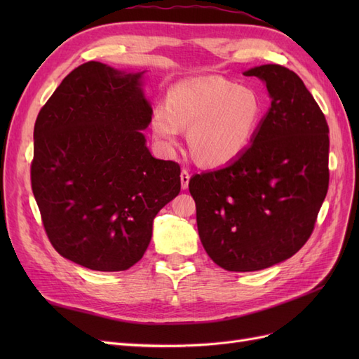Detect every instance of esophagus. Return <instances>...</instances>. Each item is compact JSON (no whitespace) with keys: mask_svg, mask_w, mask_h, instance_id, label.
<instances>
[{"mask_svg":"<svg viewBox=\"0 0 359 359\" xmlns=\"http://www.w3.org/2000/svg\"><path fill=\"white\" fill-rule=\"evenodd\" d=\"M180 178H181V187H182V190H186V189L189 187V181H190V173H189V170L182 169Z\"/></svg>","mask_w":359,"mask_h":359,"instance_id":"1","label":"esophagus"}]
</instances>
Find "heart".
Returning <instances> with one entry per match:
<instances>
[{
  "label": "heart",
  "mask_w": 359,
  "mask_h": 359,
  "mask_svg": "<svg viewBox=\"0 0 359 359\" xmlns=\"http://www.w3.org/2000/svg\"><path fill=\"white\" fill-rule=\"evenodd\" d=\"M259 94L222 78L180 82L170 86L166 103L154 107L151 130L166 153L178 145L181 128H189L191 154L205 166H223L253 142L262 121Z\"/></svg>",
  "instance_id": "b5f03b06"
}]
</instances>
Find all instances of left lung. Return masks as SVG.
I'll return each instance as SVG.
<instances>
[{
  "label": "left lung",
  "mask_w": 359,
  "mask_h": 359,
  "mask_svg": "<svg viewBox=\"0 0 359 359\" xmlns=\"http://www.w3.org/2000/svg\"><path fill=\"white\" fill-rule=\"evenodd\" d=\"M244 74L264 81L271 97L252 145L189 182L205 252L235 273L295 255L314 229L330 184V128L299 76L278 64Z\"/></svg>",
  "instance_id": "8db88e82"
}]
</instances>
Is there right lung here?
I'll return each instance as SVG.
<instances>
[{"label":"right lung","instance_id":"add662e5","mask_svg":"<svg viewBox=\"0 0 359 359\" xmlns=\"http://www.w3.org/2000/svg\"><path fill=\"white\" fill-rule=\"evenodd\" d=\"M144 73L85 62L36 119L31 187L43 226L62 257L94 271L139 262L154 217L181 190L178 163L147 148Z\"/></svg>","mask_w":359,"mask_h":359}]
</instances>
